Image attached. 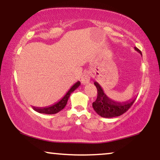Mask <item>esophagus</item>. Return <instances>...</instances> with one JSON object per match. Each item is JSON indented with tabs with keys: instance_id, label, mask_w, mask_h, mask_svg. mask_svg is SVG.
Instances as JSON below:
<instances>
[{
	"instance_id": "esophagus-1",
	"label": "esophagus",
	"mask_w": 160,
	"mask_h": 160,
	"mask_svg": "<svg viewBox=\"0 0 160 160\" xmlns=\"http://www.w3.org/2000/svg\"><path fill=\"white\" fill-rule=\"evenodd\" d=\"M90 80H91V74L88 72H85L83 73V75L81 77V82L83 85L88 84L90 82Z\"/></svg>"
}]
</instances>
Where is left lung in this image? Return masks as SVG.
<instances>
[{"label": "left lung", "instance_id": "left-lung-1", "mask_svg": "<svg viewBox=\"0 0 160 160\" xmlns=\"http://www.w3.org/2000/svg\"><path fill=\"white\" fill-rule=\"evenodd\" d=\"M135 50L142 55L141 51L135 47ZM97 88V98L93 103V108L96 113L102 118H112L122 115L130 109L134 103L136 98L125 102H117L106 95L102 88L97 82H94Z\"/></svg>", "mask_w": 160, "mask_h": 160}]
</instances>
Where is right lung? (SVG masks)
I'll return each mask as SVG.
<instances>
[{
  "instance_id": "add662e5",
  "label": "right lung",
  "mask_w": 160,
  "mask_h": 160,
  "mask_svg": "<svg viewBox=\"0 0 160 160\" xmlns=\"http://www.w3.org/2000/svg\"><path fill=\"white\" fill-rule=\"evenodd\" d=\"M80 82L78 81L77 82L75 83L70 89L69 90L68 92L65 94V96L63 97L62 99H61L59 102L54 103L53 105H51L50 107H32L33 109L35 111L39 112V113H42V114H56L58 113V112H60L61 110H62L65 107V106L67 105V101H68L69 96H70L71 93L72 92L78 88V87L80 86Z\"/></svg>"
}]
</instances>
